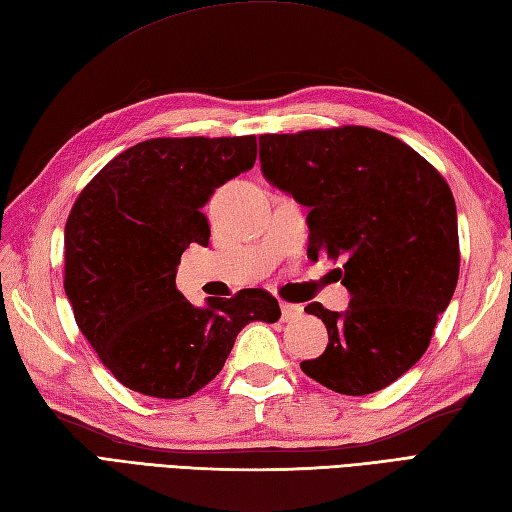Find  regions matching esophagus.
Returning <instances> with one entry per match:
<instances>
[{
	"label": "esophagus",
	"mask_w": 512,
	"mask_h": 512,
	"mask_svg": "<svg viewBox=\"0 0 512 512\" xmlns=\"http://www.w3.org/2000/svg\"><path fill=\"white\" fill-rule=\"evenodd\" d=\"M303 314L299 303H281V321H295Z\"/></svg>",
	"instance_id": "esophagus-1"
}]
</instances>
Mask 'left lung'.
Instances as JSON below:
<instances>
[{
    "mask_svg": "<svg viewBox=\"0 0 512 512\" xmlns=\"http://www.w3.org/2000/svg\"><path fill=\"white\" fill-rule=\"evenodd\" d=\"M264 178L308 209V257L343 259V312L310 303L328 347L301 369L336 394L394 383L427 352L458 286L455 200L402 140L369 127L259 136Z\"/></svg>",
    "mask_w": 512,
    "mask_h": 512,
    "instance_id": "1",
    "label": "left lung"
}]
</instances>
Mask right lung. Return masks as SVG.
Masks as SVG:
<instances>
[{
	"label": "right lung",
	"instance_id": "add662e5",
	"mask_svg": "<svg viewBox=\"0 0 512 512\" xmlns=\"http://www.w3.org/2000/svg\"><path fill=\"white\" fill-rule=\"evenodd\" d=\"M255 158V136L151 138L107 162L72 206L65 295L103 365L138 394L193 396L220 374L242 328L281 317L262 288L202 308L176 288L184 250L209 246L206 202Z\"/></svg>",
	"mask_w": 512,
	"mask_h": 512
}]
</instances>
